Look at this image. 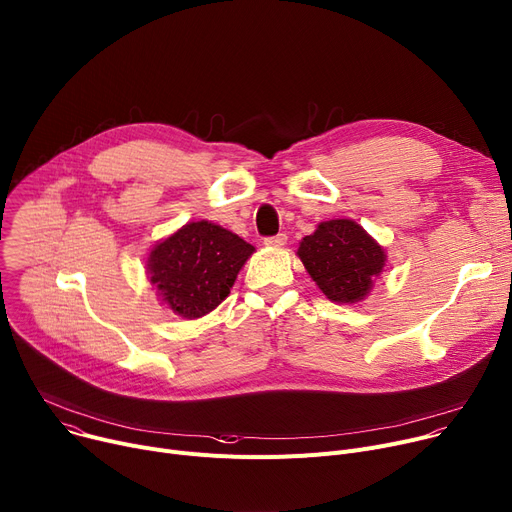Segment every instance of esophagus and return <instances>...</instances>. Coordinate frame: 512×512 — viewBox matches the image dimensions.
Returning a JSON list of instances; mask_svg holds the SVG:
<instances>
[{
  "mask_svg": "<svg viewBox=\"0 0 512 512\" xmlns=\"http://www.w3.org/2000/svg\"><path fill=\"white\" fill-rule=\"evenodd\" d=\"M285 244H287V235H285V233L272 235V238H266V240H264V246H268V248H283Z\"/></svg>",
  "mask_w": 512,
  "mask_h": 512,
  "instance_id": "1",
  "label": "esophagus"
}]
</instances>
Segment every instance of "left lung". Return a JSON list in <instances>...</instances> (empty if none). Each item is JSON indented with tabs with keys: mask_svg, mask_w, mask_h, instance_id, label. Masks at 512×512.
<instances>
[{
	"mask_svg": "<svg viewBox=\"0 0 512 512\" xmlns=\"http://www.w3.org/2000/svg\"><path fill=\"white\" fill-rule=\"evenodd\" d=\"M297 256L313 283L334 303L363 301L387 262L383 246L352 219L322 221L299 242Z\"/></svg>",
	"mask_w": 512,
	"mask_h": 512,
	"instance_id": "1",
	"label": "left lung"
}]
</instances>
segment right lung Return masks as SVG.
I'll return each instance as SVG.
<instances>
[{
  "label": "right lung",
  "mask_w": 512,
  "mask_h": 512,
  "mask_svg": "<svg viewBox=\"0 0 512 512\" xmlns=\"http://www.w3.org/2000/svg\"><path fill=\"white\" fill-rule=\"evenodd\" d=\"M256 252L252 244L211 221H190L147 254V279L157 297L184 320L213 311Z\"/></svg>",
  "instance_id": "add662e5"
}]
</instances>
